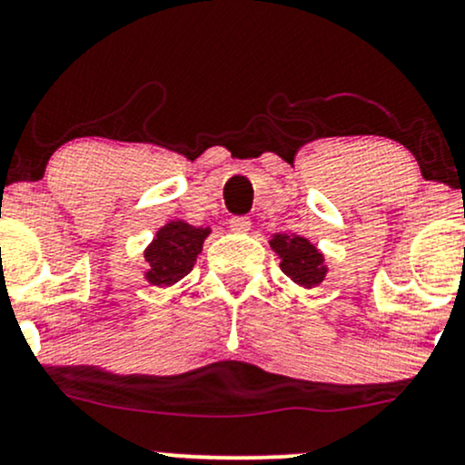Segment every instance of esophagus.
I'll return each mask as SVG.
<instances>
[{
	"label": "esophagus",
	"instance_id": "obj_1",
	"mask_svg": "<svg viewBox=\"0 0 465 465\" xmlns=\"http://www.w3.org/2000/svg\"><path fill=\"white\" fill-rule=\"evenodd\" d=\"M229 227H232V232H236V233H247L251 229V218L233 216L232 221H229Z\"/></svg>",
	"mask_w": 465,
	"mask_h": 465
}]
</instances>
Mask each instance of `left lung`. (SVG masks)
Instances as JSON below:
<instances>
[{
    "instance_id": "left-lung-1",
    "label": "left lung",
    "mask_w": 465,
    "mask_h": 465,
    "mask_svg": "<svg viewBox=\"0 0 465 465\" xmlns=\"http://www.w3.org/2000/svg\"><path fill=\"white\" fill-rule=\"evenodd\" d=\"M269 244L280 255L282 271L295 284L312 288L325 280L328 266L323 262V253L314 244H311L308 238L297 236V233H291V236L288 233H275L269 240Z\"/></svg>"
}]
</instances>
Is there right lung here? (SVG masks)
<instances>
[{
    "instance_id": "right-lung-1",
    "label": "right lung",
    "mask_w": 465,
    "mask_h": 465,
    "mask_svg": "<svg viewBox=\"0 0 465 465\" xmlns=\"http://www.w3.org/2000/svg\"><path fill=\"white\" fill-rule=\"evenodd\" d=\"M207 236H210V227H194L183 221L163 225L143 251V260H146L143 277L153 286L177 284L192 271Z\"/></svg>"
}]
</instances>
